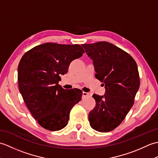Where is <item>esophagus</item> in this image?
<instances>
[{"mask_svg":"<svg viewBox=\"0 0 158 158\" xmlns=\"http://www.w3.org/2000/svg\"><path fill=\"white\" fill-rule=\"evenodd\" d=\"M89 94L88 93L84 92L82 93V98H87V97H89Z\"/></svg>","mask_w":158,"mask_h":158,"instance_id":"34e87169","label":"esophagus"}]
</instances>
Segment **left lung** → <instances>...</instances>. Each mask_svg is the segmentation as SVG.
<instances>
[{
	"label": "left lung",
	"instance_id": "8db88e82",
	"mask_svg": "<svg viewBox=\"0 0 158 158\" xmlns=\"http://www.w3.org/2000/svg\"><path fill=\"white\" fill-rule=\"evenodd\" d=\"M81 46L105 88L104 95L92 96L96 106L89 113L90 126L100 132H109L122 123L133 105L140 86L138 67L132 56L112 43Z\"/></svg>",
	"mask_w": 158,
	"mask_h": 158
}]
</instances>
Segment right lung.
Masks as SVG:
<instances>
[{"instance_id":"add662e5","label":"right lung","mask_w":158,"mask_h":158,"mask_svg":"<svg viewBox=\"0 0 158 158\" xmlns=\"http://www.w3.org/2000/svg\"><path fill=\"white\" fill-rule=\"evenodd\" d=\"M79 45L47 43L26 52L18 65V85L26 106L44 128L57 131L69 122L73 106L81 98L78 89H64L58 84L73 60L84 53Z\"/></svg>"}]
</instances>
